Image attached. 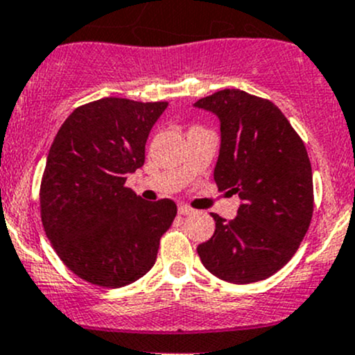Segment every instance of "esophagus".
Returning <instances> with one entry per match:
<instances>
[{
	"mask_svg": "<svg viewBox=\"0 0 355 355\" xmlns=\"http://www.w3.org/2000/svg\"><path fill=\"white\" fill-rule=\"evenodd\" d=\"M178 211H179V215H191V214H195V210H193L191 207H188V205H179Z\"/></svg>",
	"mask_w": 355,
	"mask_h": 355,
	"instance_id": "1",
	"label": "esophagus"
}]
</instances>
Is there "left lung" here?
I'll return each instance as SVG.
<instances>
[{
    "label": "left lung",
    "mask_w": 355,
    "mask_h": 355,
    "mask_svg": "<svg viewBox=\"0 0 355 355\" xmlns=\"http://www.w3.org/2000/svg\"><path fill=\"white\" fill-rule=\"evenodd\" d=\"M195 107L220 121L214 179L241 198L232 220L211 214L215 232L198 251L203 266L231 284L279 272L294 257L313 217V173L304 144L279 107L244 90L225 89Z\"/></svg>",
    "instance_id": "8db88e82"
}]
</instances>
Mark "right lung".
I'll list each match as a JSON object with an SVG mask.
<instances>
[{
	"mask_svg": "<svg viewBox=\"0 0 355 355\" xmlns=\"http://www.w3.org/2000/svg\"><path fill=\"white\" fill-rule=\"evenodd\" d=\"M167 102L105 97L76 107L61 124L41 182L47 239L75 275L123 287L157 259L178 214L173 200L145 202L126 188L145 162V144Z\"/></svg>",
	"mask_w": 355,
	"mask_h": 355,
	"instance_id": "1",
	"label": "right lung"
}]
</instances>
